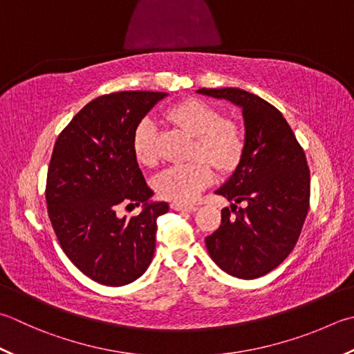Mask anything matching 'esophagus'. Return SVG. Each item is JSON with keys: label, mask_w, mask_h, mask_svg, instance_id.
<instances>
[{"label": "esophagus", "mask_w": 354, "mask_h": 354, "mask_svg": "<svg viewBox=\"0 0 354 354\" xmlns=\"http://www.w3.org/2000/svg\"><path fill=\"white\" fill-rule=\"evenodd\" d=\"M170 209L175 210V212H187V213H192V212H196L198 207H196V205H187V204L173 203V204H170Z\"/></svg>", "instance_id": "1"}]
</instances>
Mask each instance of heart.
I'll use <instances>...</instances> for the list:
<instances>
[{"label": "heart", "instance_id": "heart-1", "mask_svg": "<svg viewBox=\"0 0 354 354\" xmlns=\"http://www.w3.org/2000/svg\"><path fill=\"white\" fill-rule=\"evenodd\" d=\"M165 116L195 136L193 155H204L214 167L223 171L232 170L238 164L244 147L241 129L232 121L219 120V113L207 102L185 100L170 107ZM155 136L156 127L150 120H142L133 130L131 150L142 165L156 162ZM212 181L210 164L204 158H196L190 162L171 165L159 173L155 178V189L164 199L189 204Z\"/></svg>", "mask_w": 354, "mask_h": 354}]
</instances>
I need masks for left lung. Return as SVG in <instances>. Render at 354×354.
I'll list each match as a JSON object with an SVG mask.
<instances>
[{
    "label": "left lung",
    "instance_id": "left-lung-1",
    "mask_svg": "<svg viewBox=\"0 0 354 354\" xmlns=\"http://www.w3.org/2000/svg\"><path fill=\"white\" fill-rule=\"evenodd\" d=\"M196 93L241 107L244 147L236 169L216 190L230 201L221 225L205 238L210 258L239 279H256L278 267L293 250L310 204L306 153L278 109L236 87ZM245 203L237 209V204Z\"/></svg>",
    "mask_w": 354,
    "mask_h": 354
}]
</instances>
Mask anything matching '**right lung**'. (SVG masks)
<instances>
[{
    "label": "right lung",
    "instance_id": "right-lung-1",
    "mask_svg": "<svg viewBox=\"0 0 354 354\" xmlns=\"http://www.w3.org/2000/svg\"><path fill=\"white\" fill-rule=\"evenodd\" d=\"M167 93L116 92L82 107L55 142L47 171L48 218L67 258L95 282L121 287L149 268L156 219L169 212L153 196L131 150L133 130ZM121 203L143 204L120 218Z\"/></svg>",
    "mask_w": 354,
    "mask_h": 354
}]
</instances>
